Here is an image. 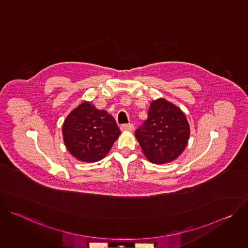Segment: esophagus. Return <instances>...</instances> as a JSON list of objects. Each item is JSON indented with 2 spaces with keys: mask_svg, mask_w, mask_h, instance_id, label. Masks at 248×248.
Returning <instances> with one entry per match:
<instances>
[{
  "mask_svg": "<svg viewBox=\"0 0 248 248\" xmlns=\"http://www.w3.org/2000/svg\"><path fill=\"white\" fill-rule=\"evenodd\" d=\"M122 130H128L131 131L133 129V124H124L121 125Z\"/></svg>",
  "mask_w": 248,
  "mask_h": 248,
  "instance_id": "34e87169",
  "label": "esophagus"
}]
</instances>
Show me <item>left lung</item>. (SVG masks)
<instances>
[{"label": "left lung", "mask_w": 248, "mask_h": 248, "mask_svg": "<svg viewBox=\"0 0 248 248\" xmlns=\"http://www.w3.org/2000/svg\"><path fill=\"white\" fill-rule=\"evenodd\" d=\"M189 133L185 114L165 99H158L151 103L148 119L135 130V137L150 162L165 164L183 153Z\"/></svg>", "instance_id": "left-lung-1"}]
</instances>
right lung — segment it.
Instances as JSON below:
<instances>
[{
    "label": "right lung",
    "mask_w": 248,
    "mask_h": 248,
    "mask_svg": "<svg viewBox=\"0 0 248 248\" xmlns=\"http://www.w3.org/2000/svg\"><path fill=\"white\" fill-rule=\"evenodd\" d=\"M121 130L113 118L88 102L70 113L62 125L64 144L82 162H97L111 150Z\"/></svg>",
    "instance_id": "add662e5"
}]
</instances>
